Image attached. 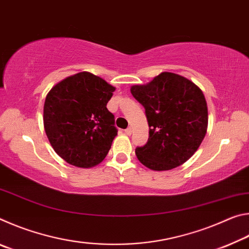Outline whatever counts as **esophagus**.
<instances>
[{"label": "esophagus", "instance_id": "obj_1", "mask_svg": "<svg viewBox=\"0 0 249 249\" xmlns=\"http://www.w3.org/2000/svg\"><path fill=\"white\" fill-rule=\"evenodd\" d=\"M124 132H125V134H126V135H128V136H130V135H132V132H133V130H132V127L126 128V129L124 130Z\"/></svg>", "mask_w": 249, "mask_h": 249}]
</instances>
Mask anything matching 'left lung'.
I'll list each match as a JSON object with an SVG mask.
<instances>
[{"label": "left lung", "instance_id": "left-lung-1", "mask_svg": "<svg viewBox=\"0 0 249 249\" xmlns=\"http://www.w3.org/2000/svg\"><path fill=\"white\" fill-rule=\"evenodd\" d=\"M145 107L147 144L135 149L137 159L155 171L183 165L199 148L208 129V104L196 83L182 75L161 72L146 84L130 87Z\"/></svg>", "mask_w": 249, "mask_h": 249}]
</instances>
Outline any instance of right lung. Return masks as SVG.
<instances>
[{"mask_svg":"<svg viewBox=\"0 0 249 249\" xmlns=\"http://www.w3.org/2000/svg\"><path fill=\"white\" fill-rule=\"evenodd\" d=\"M115 87L88 71L61 80L44 104V127L50 145L70 165L92 168L102 162L117 130L107 108Z\"/></svg>","mask_w":249,"mask_h":249,"instance_id":"add662e5","label":"right lung"}]
</instances>
